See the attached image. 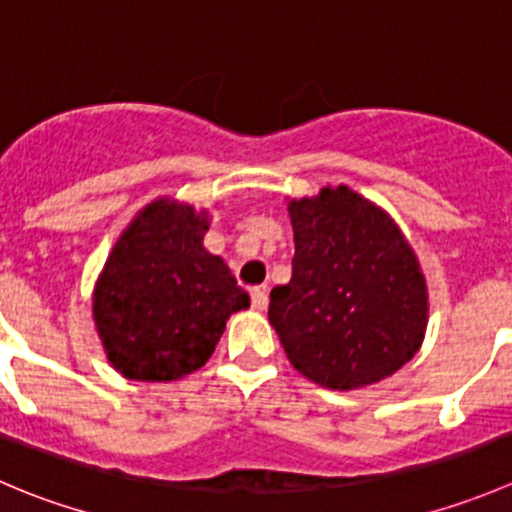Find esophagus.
I'll return each mask as SVG.
<instances>
[{
  "label": "esophagus",
  "mask_w": 512,
  "mask_h": 512,
  "mask_svg": "<svg viewBox=\"0 0 512 512\" xmlns=\"http://www.w3.org/2000/svg\"><path fill=\"white\" fill-rule=\"evenodd\" d=\"M250 297H252V307H255L257 312L267 310V292H265V290H260V287H255V290L250 292Z\"/></svg>",
  "instance_id": "1"
}]
</instances>
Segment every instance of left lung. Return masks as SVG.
I'll return each mask as SVG.
<instances>
[{
    "mask_svg": "<svg viewBox=\"0 0 512 512\" xmlns=\"http://www.w3.org/2000/svg\"><path fill=\"white\" fill-rule=\"evenodd\" d=\"M292 280L270 292V325L300 375L357 390L398 372L428 327V285L398 222L345 185L287 202Z\"/></svg>",
    "mask_w": 512,
    "mask_h": 512,
    "instance_id": "left-lung-1",
    "label": "left lung"
}]
</instances>
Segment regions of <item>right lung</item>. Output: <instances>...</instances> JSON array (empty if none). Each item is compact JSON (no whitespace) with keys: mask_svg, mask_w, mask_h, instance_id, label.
<instances>
[{"mask_svg":"<svg viewBox=\"0 0 512 512\" xmlns=\"http://www.w3.org/2000/svg\"><path fill=\"white\" fill-rule=\"evenodd\" d=\"M210 212L150 202L114 242L92 292L107 362L127 380L170 382L200 370L232 312L250 295L220 255L205 250Z\"/></svg>","mask_w":512,"mask_h":512,"instance_id":"obj_1","label":"right lung"}]
</instances>
